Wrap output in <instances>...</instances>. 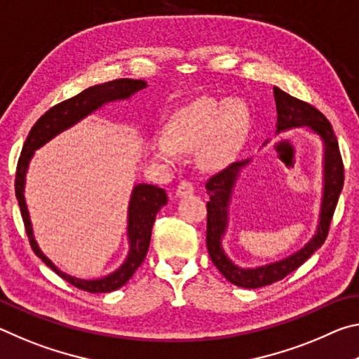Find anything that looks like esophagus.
Masks as SVG:
<instances>
[{
  "mask_svg": "<svg viewBox=\"0 0 359 359\" xmlns=\"http://www.w3.org/2000/svg\"><path fill=\"white\" fill-rule=\"evenodd\" d=\"M193 193H194V187H193V184H190V182H187V180L180 182L177 190H175V194L180 198L187 196V194H193Z\"/></svg>",
  "mask_w": 359,
  "mask_h": 359,
  "instance_id": "esophagus-1",
  "label": "esophagus"
}]
</instances>
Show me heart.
<instances>
[{"label":"heart","instance_id":"b5f03b06","mask_svg":"<svg viewBox=\"0 0 359 359\" xmlns=\"http://www.w3.org/2000/svg\"><path fill=\"white\" fill-rule=\"evenodd\" d=\"M252 111L241 96L226 100L199 96L169 115L163 135H151L147 149L155 160L174 165L182 154L196 151L204 168L226 166L250 126Z\"/></svg>","mask_w":359,"mask_h":359}]
</instances>
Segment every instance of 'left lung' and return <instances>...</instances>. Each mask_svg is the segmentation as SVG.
<instances>
[{"instance_id":"left-lung-1","label":"left lung","mask_w":359,"mask_h":359,"mask_svg":"<svg viewBox=\"0 0 359 359\" xmlns=\"http://www.w3.org/2000/svg\"><path fill=\"white\" fill-rule=\"evenodd\" d=\"M274 98L277 107L276 135L297 128H309L323 142V194H321V208L318 215L317 231L312 239L301 250L288 255L278 261L257 267H241L224 252L222 241L228 229V209L233 196L236 182L250 160L238 161L226 169L217 172L208 180L205 190L209 194L208 201V250L212 263L222 272L228 282L242 288H259L282 280L290 272L297 269L304 261L312 257L313 252L323 245L330 231V223L344 187V165L340 158L339 144L332 126L327 118L313 106L301 100H296L283 90L274 87ZM267 144V141L264 142Z\"/></svg>"}]
</instances>
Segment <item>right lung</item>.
I'll list each match as a JSON object with an SVG mask.
<instances>
[{"instance_id":"obj_1","label":"right lung","mask_w":359,"mask_h":359,"mask_svg":"<svg viewBox=\"0 0 359 359\" xmlns=\"http://www.w3.org/2000/svg\"><path fill=\"white\" fill-rule=\"evenodd\" d=\"M147 87L144 81H135V79H117L112 82H104L100 85H93L87 90H83L74 98H69L60 104L53 106L52 109L42 115L36 121L34 126L29 131L25 144H23L22 154L17 163L15 172V196L20 205L22 218L25 223V229L32 244L33 252L50 267L53 272L65 278L66 282L74 285L79 290L88 291V293H111V291L118 290L120 287L130 280L135 274L136 269L142 264V261L147 255L150 245L151 226H154L156 214L160 212L163 205H166L168 196L163 188L149 184H137L131 191L130 204H128V224H126V236H128L130 250L123 263L117 267L111 274L101 278H85L72 277L66 272L60 271L58 267L48 259L44 253L41 252L38 242L34 239L33 224L29 220V212L25 201V182L29 161L34 155V151L46 145L48 141L58 136L60 133L66 131L71 126H74L79 121L83 120L88 115L98 111L107 102L130 100L133 95L141 92L142 88Z\"/></svg>"}]
</instances>
